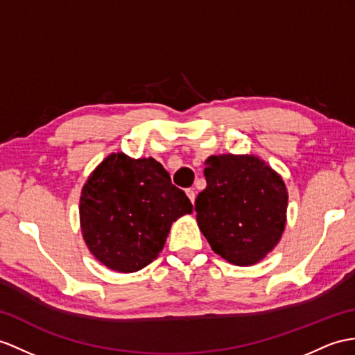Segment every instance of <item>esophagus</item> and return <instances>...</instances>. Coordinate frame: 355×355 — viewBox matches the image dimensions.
Masks as SVG:
<instances>
[{"label": "esophagus", "mask_w": 355, "mask_h": 355, "mask_svg": "<svg viewBox=\"0 0 355 355\" xmlns=\"http://www.w3.org/2000/svg\"><path fill=\"white\" fill-rule=\"evenodd\" d=\"M187 196H188L189 200H191V203L194 205V202H196V193H194V189L188 188V189H187Z\"/></svg>", "instance_id": "1"}]
</instances>
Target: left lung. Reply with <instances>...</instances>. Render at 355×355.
I'll use <instances>...</instances> for the list:
<instances>
[{
    "mask_svg": "<svg viewBox=\"0 0 355 355\" xmlns=\"http://www.w3.org/2000/svg\"><path fill=\"white\" fill-rule=\"evenodd\" d=\"M206 188L196 198L197 223L215 253L253 265L277 245L286 223L282 178L256 157L220 155L206 161Z\"/></svg>",
    "mask_w": 355,
    "mask_h": 355,
    "instance_id": "8db88e82",
    "label": "left lung"
}]
</instances>
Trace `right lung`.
Wrapping results in <instances>:
<instances>
[{
    "mask_svg": "<svg viewBox=\"0 0 355 355\" xmlns=\"http://www.w3.org/2000/svg\"><path fill=\"white\" fill-rule=\"evenodd\" d=\"M193 212L182 189L153 158L111 153L84 185L81 229L90 252L119 272L149 265L166 244L171 223Z\"/></svg>",
    "mask_w": 355,
    "mask_h": 355,
    "instance_id": "right-lung-1",
    "label": "right lung"
}]
</instances>
